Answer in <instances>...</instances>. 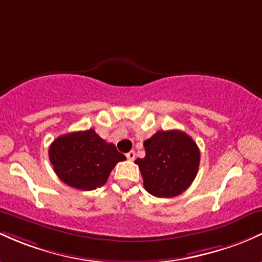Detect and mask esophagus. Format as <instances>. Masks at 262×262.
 Wrapping results in <instances>:
<instances>
[{"label": "esophagus", "instance_id": "obj_1", "mask_svg": "<svg viewBox=\"0 0 262 262\" xmlns=\"http://www.w3.org/2000/svg\"><path fill=\"white\" fill-rule=\"evenodd\" d=\"M126 157H127V160L134 161L135 157H136V154H135V151H130V152H127V154H126Z\"/></svg>", "mask_w": 262, "mask_h": 262}]
</instances>
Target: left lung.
<instances>
[{
	"label": "left lung",
	"mask_w": 262,
	"mask_h": 262,
	"mask_svg": "<svg viewBox=\"0 0 262 262\" xmlns=\"http://www.w3.org/2000/svg\"><path fill=\"white\" fill-rule=\"evenodd\" d=\"M143 146L146 156L135 162L149 194L172 198L192 184L201 162V152L192 137L179 130L157 131Z\"/></svg>",
	"instance_id": "obj_1"
}]
</instances>
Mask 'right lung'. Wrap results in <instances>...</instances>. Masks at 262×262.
<instances>
[{"label": "right lung", "instance_id": "obj_1", "mask_svg": "<svg viewBox=\"0 0 262 262\" xmlns=\"http://www.w3.org/2000/svg\"><path fill=\"white\" fill-rule=\"evenodd\" d=\"M125 160L94 128L63 135L49 147V161L60 181L81 190L104 186L116 163Z\"/></svg>", "mask_w": 262, "mask_h": 262}]
</instances>
